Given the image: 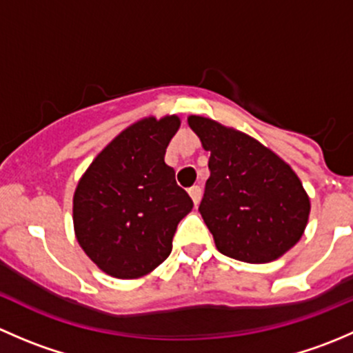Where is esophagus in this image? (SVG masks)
<instances>
[{
  "label": "esophagus",
  "instance_id": "esophagus-1",
  "mask_svg": "<svg viewBox=\"0 0 353 353\" xmlns=\"http://www.w3.org/2000/svg\"><path fill=\"white\" fill-rule=\"evenodd\" d=\"M188 193H190V196L193 198L194 205H198L199 199H201V188H199V186H191L190 190H188Z\"/></svg>",
  "mask_w": 353,
  "mask_h": 353
}]
</instances>
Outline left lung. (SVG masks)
Instances as JSON below:
<instances>
[{
    "mask_svg": "<svg viewBox=\"0 0 353 353\" xmlns=\"http://www.w3.org/2000/svg\"><path fill=\"white\" fill-rule=\"evenodd\" d=\"M190 128L210 152L199 213L222 254L268 263L302 237L309 198L290 165L239 131L191 116Z\"/></svg>",
    "mask_w": 353,
    "mask_h": 353,
    "instance_id": "8db88e82",
    "label": "left lung"
}]
</instances>
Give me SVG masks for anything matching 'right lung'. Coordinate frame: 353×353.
<instances>
[{"mask_svg": "<svg viewBox=\"0 0 353 353\" xmlns=\"http://www.w3.org/2000/svg\"><path fill=\"white\" fill-rule=\"evenodd\" d=\"M176 116L141 119L97 155L73 198L74 234L88 258L116 279H138L169 258L181 220L193 208L163 162Z\"/></svg>", "mask_w": 353, "mask_h": 353, "instance_id": "right-lung-1", "label": "right lung"}]
</instances>
